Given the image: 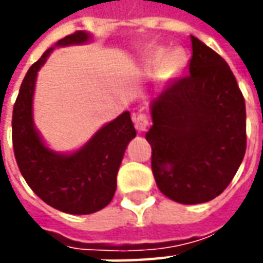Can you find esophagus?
<instances>
[{"label": "esophagus", "mask_w": 263, "mask_h": 263, "mask_svg": "<svg viewBox=\"0 0 263 263\" xmlns=\"http://www.w3.org/2000/svg\"><path fill=\"white\" fill-rule=\"evenodd\" d=\"M134 124H135V128L137 131L143 132L146 131V128L149 125V118L146 114H138L134 117Z\"/></svg>", "instance_id": "1"}]
</instances>
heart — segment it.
I'll return each mask as SVG.
<instances>
[{"instance_id": "obj_1", "label": "heart", "mask_w": 263, "mask_h": 263, "mask_svg": "<svg viewBox=\"0 0 263 263\" xmlns=\"http://www.w3.org/2000/svg\"><path fill=\"white\" fill-rule=\"evenodd\" d=\"M179 62H180L179 54L171 53L167 56V52L165 49H160L159 52L155 54L152 65L155 67H162V69H175V67L179 66Z\"/></svg>"}]
</instances>
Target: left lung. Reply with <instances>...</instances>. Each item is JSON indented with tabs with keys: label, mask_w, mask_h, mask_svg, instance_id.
<instances>
[{
	"label": "left lung",
	"mask_w": 263,
	"mask_h": 263,
	"mask_svg": "<svg viewBox=\"0 0 263 263\" xmlns=\"http://www.w3.org/2000/svg\"><path fill=\"white\" fill-rule=\"evenodd\" d=\"M192 37L189 74L151 101L152 172L162 193L182 204L220 196L247 149L245 101L230 66Z\"/></svg>",
	"instance_id": "left-lung-1"
}]
</instances>
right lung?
<instances>
[{
	"mask_svg": "<svg viewBox=\"0 0 263 263\" xmlns=\"http://www.w3.org/2000/svg\"><path fill=\"white\" fill-rule=\"evenodd\" d=\"M90 39V33L77 31L60 39L54 48L81 45ZM54 48L31 66L21 84L12 112L15 159L28 186L50 207L69 214H91L114 197L121 160L137 131L129 111H125L73 154H59L45 145L33 124L32 104L37 71Z\"/></svg>",
	"mask_w": 263,
	"mask_h": 263,
	"instance_id": "right-lung-1",
	"label": "right lung"
}]
</instances>
